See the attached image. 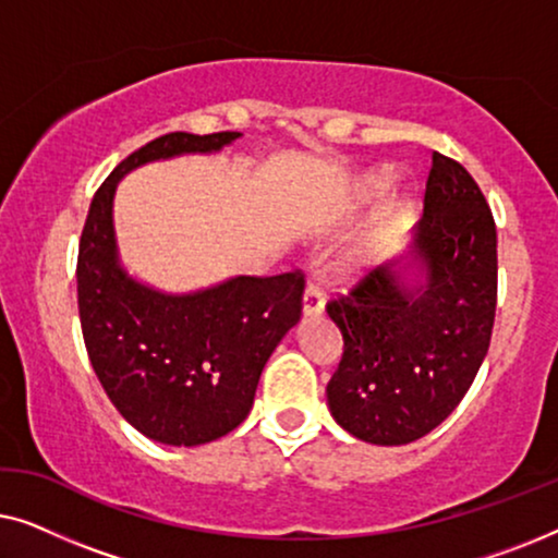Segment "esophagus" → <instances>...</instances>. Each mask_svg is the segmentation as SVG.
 I'll return each instance as SVG.
<instances>
[{
	"mask_svg": "<svg viewBox=\"0 0 558 558\" xmlns=\"http://www.w3.org/2000/svg\"><path fill=\"white\" fill-rule=\"evenodd\" d=\"M325 310V302H323V292H319V287L315 284H307L302 294V315L304 317H315V315H323Z\"/></svg>",
	"mask_w": 558,
	"mask_h": 558,
	"instance_id": "obj_1",
	"label": "esophagus"
}]
</instances>
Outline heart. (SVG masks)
Instances as JSON below:
<instances>
[{"label": "heart", "mask_w": 558, "mask_h": 558, "mask_svg": "<svg viewBox=\"0 0 558 558\" xmlns=\"http://www.w3.org/2000/svg\"><path fill=\"white\" fill-rule=\"evenodd\" d=\"M391 182H393V174L384 170V167H380V170H368L357 174V178L348 185L342 210L353 213V210L365 208V205L376 203L378 197H384L388 193ZM376 264H378V246H361L335 258L332 274L335 279L342 281V284H353V281H361L363 277H368V274L376 269Z\"/></svg>", "instance_id": "1"}]
</instances>
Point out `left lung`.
I'll use <instances>...</instances> for the list:
<instances>
[{"label":"left lung","instance_id":"obj_1","mask_svg":"<svg viewBox=\"0 0 558 558\" xmlns=\"http://www.w3.org/2000/svg\"><path fill=\"white\" fill-rule=\"evenodd\" d=\"M498 300V233L477 182L439 151L399 256L327 304L345 353L327 407L355 439L399 447L445 422L483 365Z\"/></svg>","mask_w":558,"mask_h":558}]
</instances>
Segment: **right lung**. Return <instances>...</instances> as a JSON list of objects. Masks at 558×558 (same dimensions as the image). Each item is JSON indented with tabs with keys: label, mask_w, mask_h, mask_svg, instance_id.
<instances>
[{
	"label": "right lung",
	"mask_w": 558,
	"mask_h": 558,
	"mask_svg": "<svg viewBox=\"0 0 558 558\" xmlns=\"http://www.w3.org/2000/svg\"><path fill=\"white\" fill-rule=\"evenodd\" d=\"M241 132H172L117 165L88 208L78 248V315L90 365L136 432L170 447L208 445L254 407L258 378L300 323L304 279L228 277L193 292H165L121 262L113 197L144 165L216 155Z\"/></svg>",
	"instance_id": "right-lung-1"
}]
</instances>
